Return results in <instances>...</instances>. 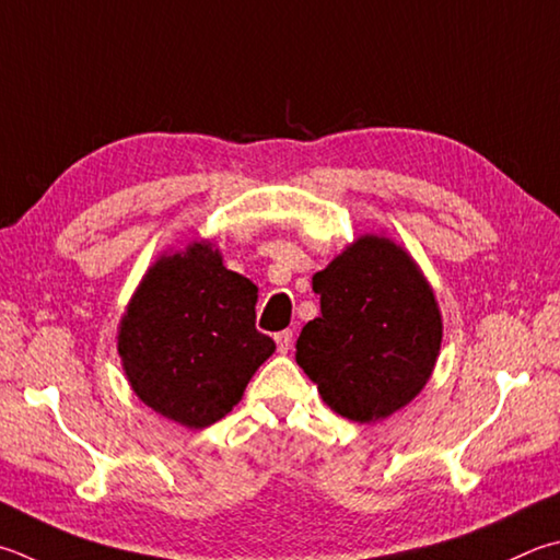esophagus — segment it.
I'll return each instance as SVG.
<instances>
[{
    "mask_svg": "<svg viewBox=\"0 0 560 560\" xmlns=\"http://www.w3.org/2000/svg\"><path fill=\"white\" fill-rule=\"evenodd\" d=\"M277 348H279V352H283L287 354L289 350H291V345H293V332L291 330H281V332H277Z\"/></svg>",
    "mask_w": 560,
    "mask_h": 560,
    "instance_id": "esophagus-1",
    "label": "esophagus"
}]
</instances>
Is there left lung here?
Returning <instances> with one entry per match:
<instances>
[{"label":"left lung","instance_id":"1","mask_svg":"<svg viewBox=\"0 0 560 560\" xmlns=\"http://www.w3.org/2000/svg\"><path fill=\"white\" fill-rule=\"evenodd\" d=\"M318 318L296 362L342 419L377 423L411 404L441 354L443 318L416 259L386 235H360L313 277Z\"/></svg>","mask_w":560,"mask_h":560}]
</instances>
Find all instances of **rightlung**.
Returning <instances> with one entry per match:
<instances>
[{"mask_svg":"<svg viewBox=\"0 0 560 560\" xmlns=\"http://www.w3.org/2000/svg\"><path fill=\"white\" fill-rule=\"evenodd\" d=\"M254 306L257 287L222 264L212 240L161 254L117 328L131 392L186 429L220 421L277 350L254 328Z\"/></svg>","mask_w":560,"mask_h":560,"instance_id":"add662e5","label":"right lung"}]
</instances>
